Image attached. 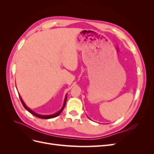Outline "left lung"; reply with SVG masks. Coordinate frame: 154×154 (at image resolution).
<instances>
[{
    "label": "left lung",
    "instance_id": "8db88e82",
    "mask_svg": "<svg viewBox=\"0 0 154 154\" xmlns=\"http://www.w3.org/2000/svg\"><path fill=\"white\" fill-rule=\"evenodd\" d=\"M89 119H90V118H89Z\"/></svg>",
    "mask_w": 154,
    "mask_h": 154
}]
</instances>
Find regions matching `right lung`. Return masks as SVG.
I'll list each match as a JSON object with an SVG mask.
<instances>
[{
  "instance_id": "right-lung-1",
  "label": "right lung",
  "mask_w": 154,
  "mask_h": 154,
  "mask_svg": "<svg viewBox=\"0 0 154 154\" xmlns=\"http://www.w3.org/2000/svg\"><path fill=\"white\" fill-rule=\"evenodd\" d=\"M67 95L66 94V97H65V99H64V102H63V106H62V107L61 108V109H60V110H58V112H55V113H54V114H49V115H42V114H37V113L35 112H34L33 110H32L31 109H30L28 106H27V105H26V103H24V101H23V100L22 99L21 96H20V94H19V97H20V101H21L22 103L23 106H24V108H25L27 111L29 112H30L31 114H32V115H34V116H36V117L40 118H41V119H51V118H55V117H57V116H58V115H60V114L62 112V110H63L64 107H65V105H66V101H67Z\"/></svg>"
}]
</instances>
